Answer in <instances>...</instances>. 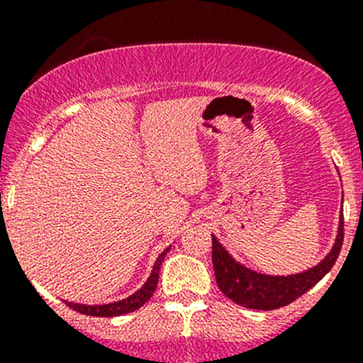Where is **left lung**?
Listing matches in <instances>:
<instances>
[{
	"mask_svg": "<svg viewBox=\"0 0 363 363\" xmlns=\"http://www.w3.org/2000/svg\"><path fill=\"white\" fill-rule=\"evenodd\" d=\"M340 216L339 233L334 247L320 265L306 270L296 276H263L246 269L237 263L232 256L223 250L221 244L212 235V265H214L216 283L230 300L250 309L272 311L288 306L294 300L311 290L314 284L320 283L334 267L339 258L340 247L344 240V221Z\"/></svg>",
	"mask_w": 363,
	"mask_h": 363,
	"instance_id": "8db88e82",
	"label": "left lung"
}]
</instances>
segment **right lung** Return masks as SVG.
<instances>
[{"mask_svg":"<svg viewBox=\"0 0 363 363\" xmlns=\"http://www.w3.org/2000/svg\"><path fill=\"white\" fill-rule=\"evenodd\" d=\"M168 250H170V247H168ZM168 250H164L158 256V259H156V263H155V269H152L147 283H145L144 286L137 291V294H133L124 300H119V302L104 303V306H84V303H73V302H67V306L72 307V309L77 311V313L87 314V316L112 318V316H121V314H126V313H133V311H137L138 307L144 306V303L151 298L152 294H155L156 286H158L161 262H163L164 255H167Z\"/></svg>","mask_w":363,"mask_h":363,"instance_id":"right-lung-1","label":"right lung"}]
</instances>
